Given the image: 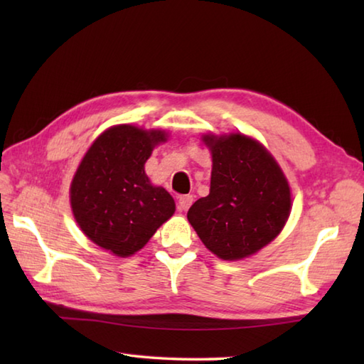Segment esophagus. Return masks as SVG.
Returning <instances> with one entry per match:
<instances>
[{"instance_id": "esophagus-1", "label": "esophagus", "mask_w": 364, "mask_h": 364, "mask_svg": "<svg viewBox=\"0 0 364 364\" xmlns=\"http://www.w3.org/2000/svg\"><path fill=\"white\" fill-rule=\"evenodd\" d=\"M192 202H194V197L192 196H181L180 198H178V211H188L189 208H191V205H192Z\"/></svg>"}]
</instances>
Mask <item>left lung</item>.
Returning a JSON list of instances; mask_svg holds the SVG:
<instances>
[{
  "instance_id": "8db88e82",
  "label": "left lung",
  "mask_w": 364,
  "mask_h": 364,
  "mask_svg": "<svg viewBox=\"0 0 364 364\" xmlns=\"http://www.w3.org/2000/svg\"><path fill=\"white\" fill-rule=\"evenodd\" d=\"M213 156L210 196L189 208L188 220L208 250L242 259L280 235L291 213V191L264 146L239 133L203 136Z\"/></svg>"
}]
</instances>
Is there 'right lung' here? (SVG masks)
I'll list each match as a JSON object with an SVG mask.
<instances>
[{
    "label": "right lung",
    "instance_id": "obj_1",
    "mask_svg": "<svg viewBox=\"0 0 364 364\" xmlns=\"http://www.w3.org/2000/svg\"><path fill=\"white\" fill-rule=\"evenodd\" d=\"M159 129L117 125L100 134L73 176L70 203L82 233L115 257H131L175 213L172 196L153 186L145 162L166 141Z\"/></svg>",
    "mask_w": 364,
    "mask_h": 364
}]
</instances>
